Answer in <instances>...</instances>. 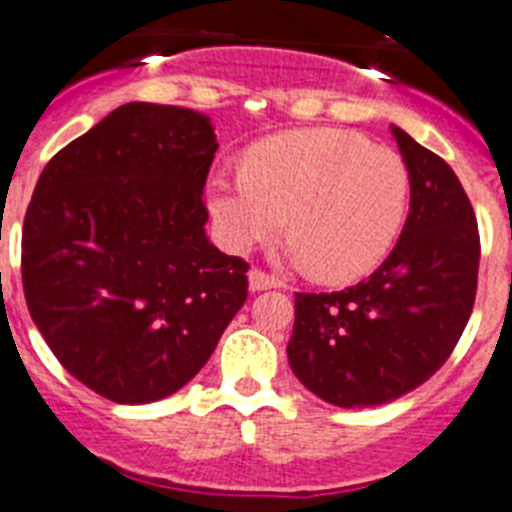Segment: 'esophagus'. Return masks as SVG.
Here are the masks:
<instances>
[{
  "instance_id": "34e87169",
  "label": "esophagus",
  "mask_w": 512,
  "mask_h": 512,
  "mask_svg": "<svg viewBox=\"0 0 512 512\" xmlns=\"http://www.w3.org/2000/svg\"><path fill=\"white\" fill-rule=\"evenodd\" d=\"M270 288H280V280L275 278V275H267L265 270H257V267H252L250 290H270Z\"/></svg>"
}]
</instances>
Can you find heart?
I'll return each mask as SVG.
<instances>
[{"label": "heart", "mask_w": 512, "mask_h": 512, "mask_svg": "<svg viewBox=\"0 0 512 512\" xmlns=\"http://www.w3.org/2000/svg\"><path fill=\"white\" fill-rule=\"evenodd\" d=\"M411 199L395 150L347 130H298L260 142L247 170H214L209 211L232 252H250L283 229L285 255L326 280L372 273L393 250Z\"/></svg>", "instance_id": "heart-1"}]
</instances>
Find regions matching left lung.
<instances>
[{
  "label": "left lung",
  "mask_w": 512,
  "mask_h": 512,
  "mask_svg": "<svg viewBox=\"0 0 512 512\" xmlns=\"http://www.w3.org/2000/svg\"><path fill=\"white\" fill-rule=\"evenodd\" d=\"M393 130L411 176V211L375 273L336 293H296L290 370L339 408L393 403L434 375L469 321L480 232L454 170Z\"/></svg>",
  "instance_id": "1"
}]
</instances>
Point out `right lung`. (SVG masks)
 Masks as SVG:
<instances>
[{"mask_svg":"<svg viewBox=\"0 0 512 512\" xmlns=\"http://www.w3.org/2000/svg\"><path fill=\"white\" fill-rule=\"evenodd\" d=\"M206 114L130 101L53 155L22 227L30 316L114 403L181 390L247 301V265L206 237Z\"/></svg>","mask_w":512,"mask_h":512,"instance_id":"right-lung-1","label":"right lung"}]
</instances>
